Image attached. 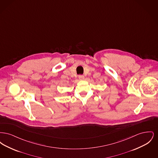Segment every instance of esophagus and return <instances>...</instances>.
Instances as JSON below:
<instances>
[{
  "mask_svg": "<svg viewBox=\"0 0 158 158\" xmlns=\"http://www.w3.org/2000/svg\"><path fill=\"white\" fill-rule=\"evenodd\" d=\"M79 80L82 81V80L85 79V77H84L83 75H79Z\"/></svg>",
  "mask_w": 158,
  "mask_h": 158,
  "instance_id": "esophagus-1",
  "label": "esophagus"
}]
</instances>
